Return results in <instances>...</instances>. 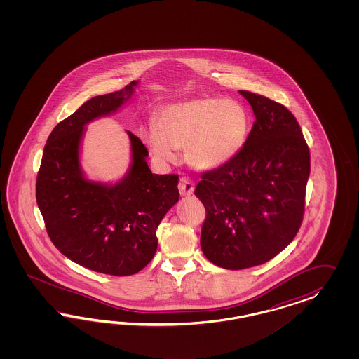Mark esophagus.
<instances>
[{
    "label": "esophagus",
    "mask_w": 359,
    "mask_h": 359,
    "mask_svg": "<svg viewBox=\"0 0 359 359\" xmlns=\"http://www.w3.org/2000/svg\"><path fill=\"white\" fill-rule=\"evenodd\" d=\"M179 191H180V195L182 196H191L195 191V184H194V180L188 176H183L180 177V182H179Z\"/></svg>",
    "instance_id": "esophagus-1"
}]
</instances>
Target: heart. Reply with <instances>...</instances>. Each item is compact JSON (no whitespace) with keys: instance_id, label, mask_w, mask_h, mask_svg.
<instances>
[{"instance_id":"1","label":"heart","mask_w":359,"mask_h":359,"mask_svg":"<svg viewBox=\"0 0 359 359\" xmlns=\"http://www.w3.org/2000/svg\"><path fill=\"white\" fill-rule=\"evenodd\" d=\"M156 126L142 134L156 161L174 162L175 149L185 147L188 163L200 170H215L242 149L249 120L245 109L233 100L194 98L165 107Z\"/></svg>"}]
</instances>
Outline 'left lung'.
<instances>
[{"mask_svg": "<svg viewBox=\"0 0 359 359\" xmlns=\"http://www.w3.org/2000/svg\"><path fill=\"white\" fill-rule=\"evenodd\" d=\"M255 121L238 154L200 175L205 208L201 250L218 267L241 270L276 257L303 222L311 155L299 122L282 104L249 90Z\"/></svg>", "mask_w": 359, "mask_h": 359, "instance_id": "obj_1", "label": "left lung"}]
</instances>
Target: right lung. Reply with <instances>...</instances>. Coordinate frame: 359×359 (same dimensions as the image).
Here are the masks:
<instances>
[{
  "label": "right lung",
  "instance_id": "add662e5",
  "mask_svg": "<svg viewBox=\"0 0 359 359\" xmlns=\"http://www.w3.org/2000/svg\"><path fill=\"white\" fill-rule=\"evenodd\" d=\"M137 81L88 100L48 135L36 176V203L55 248L89 270L128 276L144 269L158 248L156 228L179 200L175 174H151L149 151L129 131L130 172L116 185L88 182L79 165L84 125L120 108Z\"/></svg>",
  "mask_w": 359,
  "mask_h": 359
}]
</instances>
